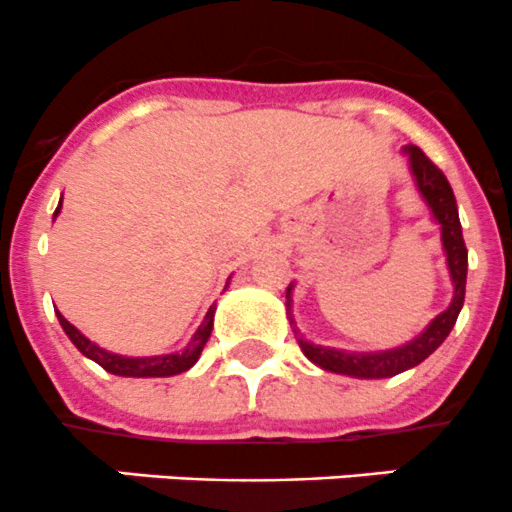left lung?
Segmentation results:
<instances>
[{
  "label": "left lung",
  "mask_w": 512,
  "mask_h": 512,
  "mask_svg": "<svg viewBox=\"0 0 512 512\" xmlns=\"http://www.w3.org/2000/svg\"><path fill=\"white\" fill-rule=\"evenodd\" d=\"M404 153L409 156L411 175L416 180V188L421 198L426 200L433 220L441 225V242L446 252V265L451 272L453 299L446 312L438 314L416 339L401 344V347L386 349V352H342V349L319 347V344L307 342L299 337V349L312 364L322 366L324 371L334 374L356 376V379H389V376L401 374L406 369H414L426 356H431L443 344V339L451 334L458 314H461L463 299H466V272H468V250L463 242L461 220H458L456 195H453L451 183L446 180L441 168L426 158V153L416 146H406ZM287 314L289 324L292 317V285L287 287ZM297 332V329H294Z\"/></svg>",
  "instance_id": "8db88e82"
}]
</instances>
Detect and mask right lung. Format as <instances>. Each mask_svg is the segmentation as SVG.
<instances>
[{
  "instance_id": "1",
  "label": "right lung",
  "mask_w": 512,
  "mask_h": 512,
  "mask_svg": "<svg viewBox=\"0 0 512 512\" xmlns=\"http://www.w3.org/2000/svg\"><path fill=\"white\" fill-rule=\"evenodd\" d=\"M59 210H61V203H59V208H56L54 218L59 215ZM56 317H59L61 329H64L66 337L74 342V347L79 349L84 356H89L91 361H96L98 366H103L108 374L133 376V379H148V376L158 379V376L183 374V371H188L190 366L200 359V352H203V347L208 344V339H210V332H213L215 307L208 309L203 324H200L198 332L193 334V339H190V344L183 349V352L163 354V356H121V354L106 352V349H101L98 344L91 342V339H86L84 334H81L79 329H76L74 324L64 317V314L56 312Z\"/></svg>"
}]
</instances>
